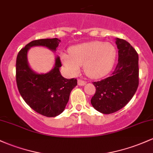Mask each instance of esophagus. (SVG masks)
<instances>
[{"label": "esophagus", "instance_id": "1", "mask_svg": "<svg viewBox=\"0 0 153 153\" xmlns=\"http://www.w3.org/2000/svg\"><path fill=\"white\" fill-rule=\"evenodd\" d=\"M85 83H86V81H84V80H82L80 79L78 80V84L79 85H84Z\"/></svg>", "mask_w": 153, "mask_h": 153}]
</instances>
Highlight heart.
I'll return each instance as SVG.
<instances>
[{"label":"heart","mask_w":153,"mask_h":153,"mask_svg":"<svg viewBox=\"0 0 153 153\" xmlns=\"http://www.w3.org/2000/svg\"><path fill=\"white\" fill-rule=\"evenodd\" d=\"M116 57V49L110 43L90 41L71 47L70 55L61 54L62 62L71 75H77L83 65L85 73L97 79L110 73Z\"/></svg>","instance_id":"b5f03b06"}]
</instances>
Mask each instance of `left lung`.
Wrapping results in <instances>:
<instances>
[{
	"label": "left lung",
	"mask_w": 153,
	"mask_h": 153,
	"mask_svg": "<svg viewBox=\"0 0 153 153\" xmlns=\"http://www.w3.org/2000/svg\"><path fill=\"white\" fill-rule=\"evenodd\" d=\"M118 62L108 78L94 82L96 93L91 103L103 114H110L125 107L134 97L139 85V56L128 42L116 38Z\"/></svg>",
	"instance_id": "8db88e82"
}]
</instances>
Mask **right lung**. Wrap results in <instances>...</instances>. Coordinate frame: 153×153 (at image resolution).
<instances>
[{
  "mask_svg": "<svg viewBox=\"0 0 153 153\" xmlns=\"http://www.w3.org/2000/svg\"><path fill=\"white\" fill-rule=\"evenodd\" d=\"M60 41L56 38L33 41L20 50L16 57V80L20 94L33 110L46 117H56L65 110L70 92L77 85V80L62 76L59 56L55 59L51 71L45 74L36 73L28 64L27 51L33 46L46 47L56 51Z\"/></svg>",
  "mask_w": 153,
  "mask_h": 153,
  "instance_id": "add662e5",
  "label": "right lung"
}]
</instances>
